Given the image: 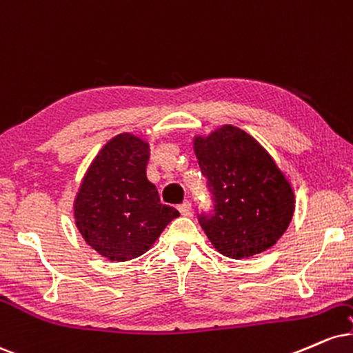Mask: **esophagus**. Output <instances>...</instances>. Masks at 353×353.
<instances>
[{
	"instance_id": "1",
	"label": "esophagus",
	"mask_w": 353,
	"mask_h": 353,
	"mask_svg": "<svg viewBox=\"0 0 353 353\" xmlns=\"http://www.w3.org/2000/svg\"><path fill=\"white\" fill-rule=\"evenodd\" d=\"M178 211H180V214H183V216H190V214H192V203L185 201L183 205L178 206Z\"/></svg>"
}]
</instances>
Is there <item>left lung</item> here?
<instances>
[{
    "instance_id": "left-lung-1",
    "label": "left lung",
    "mask_w": 353,
    "mask_h": 353,
    "mask_svg": "<svg viewBox=\"0 0 353 353\" xmlns=\"http://www.w3.org/2000/svg\"><path fill=\"white\" fill-rule=\"evenodd\" d=\"M194 155L213 210L198 221L221 254L250 258L274 246L291 223L296 206L285 173L248 132L225 125L194 139Z\"/></svg>"
}]
</instances>
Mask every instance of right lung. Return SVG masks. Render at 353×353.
<instances>
[{"label": "right lung", "mask_w": 353, "mask_h": 353, "mask_svg": "<svg viewBox=\"0 0 353 353\" xmlns=\"http://www.w3.org/2000/svg\"><path fill=\"white\" fill-rule=\"evenodd\" d=\"M148 143L120 134L103 145L74 201L77 230L89 246L112 261L143 254L165 226L180 216L161 205L155 185L147 180Z\"/></svg>", "instance_id": "add662e5"}]
</instances>
